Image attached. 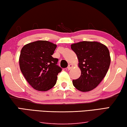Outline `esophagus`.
Segmentation results:
<instances>
[{
	"mask_svg": "<svg viewBox=\"0 0 127 127\" xmlns=\"http://www.w3.org/2000/svg\"><path fill=\"white\" fill-rule=\"evenodd\" d=\"M73 67V65H71V64H69V65H68V66H67V69H68V70H70L71 69V68Z\"/></svg>",
	"mask_w": 127,
	"mask_h": 127,
	"instance_id": "34e87169",
	"label": "esophagus"
}]
</instances>
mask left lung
Returning a JSON list of instances; mask_svg holds the SVG:
<instances>
[{"instance_id": "1", "label": "left lung", "mask_w": 127, "mask_h": 127, "mask_svg": "<svg viewBox=\"0 0 127 127\" xmlns=\"http://www.w3.org/2000/svg\"><path fill=\"white\" fill-rule=\"evenodd\" d=\"M79 61L81 75L73 80L78 90L87 92L95 89L104 78L110 65V52L106 46L95 41H82L71 45Z\"/></svg>"}]
</instances>
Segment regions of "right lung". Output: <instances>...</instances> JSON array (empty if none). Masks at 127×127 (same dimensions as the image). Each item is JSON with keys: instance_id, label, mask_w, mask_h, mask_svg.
Returning a JSON list of instances; mask_svg holds the SVG:
<instances>
[{"instance_id": "right-lung-1", "label": "right lung", "mask_w": 127, "mask_h": 127, "mask_svg": "<svg viewBox=\"0 0 127 127\" xmlns=\"http://www.w3.org/2000/svg\"><path fill=\"white\" fill-rule=\"evenodd\" d=\"M57 45L47 41H37L21 49L19 64L21 71L33 88L45 91L56 85L62 68L57 65L58 58H53Z\"/></svg>"}]
</instances>
